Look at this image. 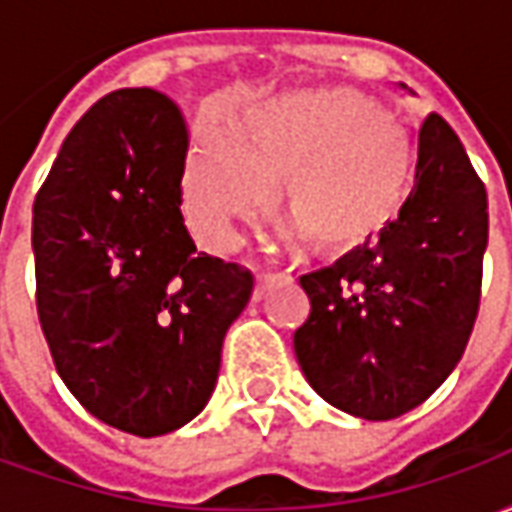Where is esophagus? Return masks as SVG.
<instances>
[{"instance_id":"obj_1","label":"esophagus","mask_w":512,"mask_h":512,"mask_svg":"<svg viewBox=\"0 0 512 512\" xmlns=\"http://www.w3.org/2000/svg\"><path fill=\"white\" fill-rule=\"evenodd\" d=\"M279 279H285L282 271H257V282H255V299H263L266 296V290L271 285H277Z\"/></svg>"}]
</instances>
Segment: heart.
I'll return each instance as SVG.
<instances>
[{"label":"heart","instance_id":"obj_1","mask_svg":"<svg viewBox=\"0 0 512 512\" xmlns=\"http://www.w3.org/2000/svg\"><path fill=\"white\" fill-rule=\"evenodd\" d=\"M414 172L406 131L370 98L329 87L279 95L238 117L233 134L202 128L191 147L183 197L202 244L222 249L235 222H249L274 197L293 230L326 252H348L395 222Z\"/></svg>","mask_w":512,"mask_h":512}]
</instances>
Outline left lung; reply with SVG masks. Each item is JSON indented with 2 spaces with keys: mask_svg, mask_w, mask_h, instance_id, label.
I'll return each instance as SVG.
<instances>
[{
  "mask_svg": "<svg viewBox=\"0 0 512 512\" xmlns=\"http://www.w3.org/2000/svg\"><path fill=\"white\" fill-rule=\"evenodd\" d=\"M488 194L439 115L419 128L417 183L376 241L299 279L310 318L293 334L304 376L345 414L395 419L461 362L480 310Z\"/></svg>",
  "mask_w": 512,
  "mask_h": 512,
  "instance_id": "left-lung-1",
  "label": "left lung"
}]
</instances>
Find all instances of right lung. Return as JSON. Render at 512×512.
<instances>
[{
	"mask_svg": "<svg viewBox=\"0 0 512 512\" xmlns=\"http://www.w3.org/2000/svg\"><path fill=\"white\" fill-rule=\"evenodd\" d=\"M189 128L169 95H104L65 136L32 208L35 301L57 373L93 417L161 436L200 414L252 271L183 224Z\"/></svg>",
	"mask_w": 512,
	"mask_h": 512,
	"instance_id": "add662e5",
	"label": "right lung"
}]
</instances>
